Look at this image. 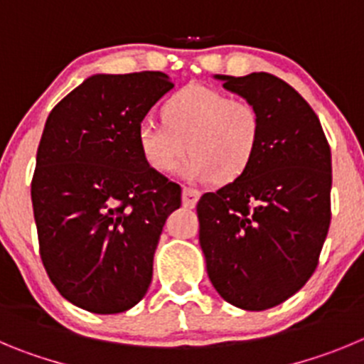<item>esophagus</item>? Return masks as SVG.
I'll return each instance as SVG.
<instances>
[{
  "mask_svg": "<svg viewBox=\"0 0 364 364\" xmlns=\"http://www.w3.org/2000/svg\"><path fill=\"white\" fill-rule=\"evenodd\" d=\"M198 199H199V190L190 188V186H185V188H183V205L192 208V206H196Z\"/></svg>",
  "mask_w": 364,
  "mask_h": 364,
  "instance_id": "obj_1",
  "label": "esophagus"
}]
</instances>
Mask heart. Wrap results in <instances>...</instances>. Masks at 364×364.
<instances>
[{
	"label": "heart",
	"mask_w": 364,
	"mask_h": 364,
	"mask_svg": "<svg viewBox=\"0 0 364 364\" xmlns=\"http://www.w3.org/2000/svg\"><path fill=\"white\" fill-rule=\"evenodd\" d=\"M161 119H143L136 130L137 149L159 174L183 165L190 181H234L250 166L261 141V114L252 101L203 85H188L165 100Z\"/></svg>",
	"instance_id": "b5f03b06"
}]
</instances>
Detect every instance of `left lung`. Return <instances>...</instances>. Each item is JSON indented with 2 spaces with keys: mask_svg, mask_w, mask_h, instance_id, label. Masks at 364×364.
I'll use <instances>...</instances> for the list:
<instances>
[{
  "mask_svg": "<svg viewBox=\"0 0 364 364\" xmlns=\"http://www.w3.org/2000/svg\"><path fill=\"white\" fill-rule=\"evenodd\" d=\"M261 114V141L243 176L198 203L199 243L219 296L259 312L312 277L330 227L332 156L319 119L267 72L218 76Z\"/></svg>",
  "mask_w": 364,
  "mask_h": 364,
  "instance_id": "left-lung-1",
  "label": "left lung"
}]
</instances>
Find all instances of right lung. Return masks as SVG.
Listing matches in <instances>:
<instances>
[{"mask_svg": "<svg viewBox=\"0 0 364 364\" xmlns=\"http://www.w3.org/2000/svg\"><path fill=\"white\" fill-rule=\"evenodd\" d=\"M174 83L163 72L97 74L48 114L31 196L39 255L58 292L117 314L143 299L181 186L150 168L136 130Z\"/></svg>", "mask_w": 364, "mask_h": 364, "instance_id": "right-lung-1", "label": "right lung"}]
</instances>
